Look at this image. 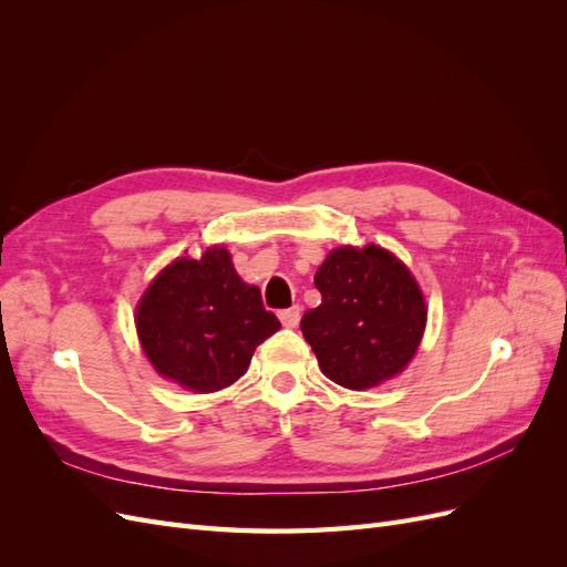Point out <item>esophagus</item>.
Segmentation results:
<instances>
[{
	"instance_id": "esophagus-1",
	"label": "esophagus",
	"mask_w": 567,
	"mask_h": 567,
	"mask_svg": "<svg viewBox=\"0 0 567 567\" xmlns=\"http://www.w3.org/2000/svg\"><path fill=\"white\" fill-rule=\"evenodd\" d=\"M300 315H302L300 305H293V307H288V310H281L279 319H281V323L286 326V329H296L298 321H300Z\"/></svg>"
}]
</instances>
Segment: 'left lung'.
<instances>
[{"label":"left lung","mask_w":567,"mask_h":567,"mask_svg":"<svg viewBox=\"0 0 567 567\" xmlns=\"http://www.w3.org/2000/svg\"><path fill=\"white\" fill-rule=\"evenodd\" d=\"M321 305L300 329L321 373L350 390H367L406 369L425 331V300L414 274L381 246H342L315 274Z\"/></svg>","instance_id":"obj_1"}]
</instances>
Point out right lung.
I'll list each match as a JSON object with an SVG mask.
<instances>
[{
	"label": "right lung",
	"mask_w": 567,
	"mask_h": 567,
	"mask_svg": "<svg viewBox=\"0 0 567 567\" xmlns=\"http://www.w3.org/2000/svg\"><path fill=\"white\" fill-rule=\"evenodd\" d=\"M134 323L153 369L192 392L241 379L255 348L281 329L225 246L167 265L136 305Z\"/></svg>",
	"instance_id": "right-lung-1"
}]
</instances>
